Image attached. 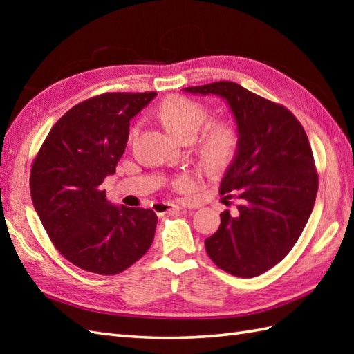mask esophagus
<instances>
[{
	"mask_svg": "<svg viewBox=\"0 0 354 354\" xmlns=\"http://www.w3.org/2000/svg\"><path fill=\"white\" fill-rule=\"evenodd\" d=\"M185 208H193L190 204H181V205H173V204H165V202H155L153 204V212L156 214H164L171 209H185Z\"/></svg>",
	"mask_w": 354,
	"mask_h": 354,
	"instance_id": "esophagus-1",
	"label": "esophagus"
}]
</instances>
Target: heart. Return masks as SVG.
<instances>
[{"label": "heart", "instance_id": "obj_1", "mask_svg": "<svg viewBox=\"0 0 354 354\" xmlns=\"http://www.w3.org/2000/svg\"><path fill=\"white\" fill-rule=\"evenodd\" d=\"M162 126L173 137L181 141H190L207 120L209 111L204 103L189 99L184 95H171L165 99L158 108ZM138 133V126L135 124L129 132V141ZM242 146V135L239 127L228 120H214L207 127L196 141V153L201 162L208 170L221 171L228 169L234 162ZM192 185V178L181 175L173 179L171 187L176 190H184Z\"/></svg>", "mask_w": 354, "mask_h": 354}]
</instances>
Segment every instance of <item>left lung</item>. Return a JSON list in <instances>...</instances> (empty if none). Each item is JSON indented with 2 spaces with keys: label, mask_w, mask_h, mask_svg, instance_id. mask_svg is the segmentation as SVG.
Masks as SVG:
<instances>
[{
  "label": "left lung",
  "mask_w": 354,
  "mask_h": 354,
  "mask_svg": "<svg viewBox=\"0 0 354 354\" xmlns=\"http://www.w3.org/2000/svg\"><path fill=\"white\" fill-rule=\"evenodd\" d=\"M184 91L221 95L236 117L242 146L219 193L240 204L234 216L228 209L221 214L219 230L205 239V250L225 272L257 277L290 252L310 217L318 171L309 138L288 108L234 82Z\"/></svg>",
  "instance_id": "obj_1"
}]
</instances>
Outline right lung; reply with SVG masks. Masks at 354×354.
Here are the masks:
<instances>
[{
    "instance_id": "1",
    "label": "right lung",
    "mask_w": 354,
    "mask_h": 354,
    "mask_svg": "<svg viewBox=\"0 0 354 354\" xmlns=\"http://www.w3.org/2000/svg\"><path fill=\"white\" fill-rule=\"evenodd\" d=\"M155 95L104 93L77 103L51 127L32 162L30 193L51 243L88 272H123L153 242V209L114 207L100 185L124 153L131 118Z\"/></svg>"
}]
</instances>
